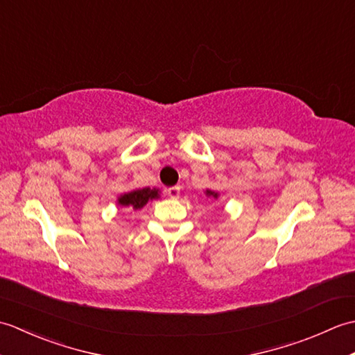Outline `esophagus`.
<instances>
[{"label":"esophagus","mask_w":355,"mask_h":355,"mask_svg":"<svg viewBox=\"0 0 355 355\" xmlns=\"http://www.w3.org/2000/svg\"><path fill=\"white\" fill-rule=\"evenodd\" d=\"M168 195L171 198H178L180 197V187L178 186H172V187H168Z\"/></svg>","instance_id":"esophagus-1"}]
</instances>
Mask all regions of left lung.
Listing matches in <instances>:
<instances>
[{"label": "left lung", "instance_id": "1", "mask_svg": "<svg viewBox=\"0 0 355 355\" xmlns=\"http://www.w3.org/2000/svg\"><path fill=\"white\" fill-rule=\"evenodd\" d=\"M207 195H210V197H214V198L218 197V193H215V192H212V191H207Z\"/></svg>", "mask_w": 355, "mask_h": 355}]
</instances>
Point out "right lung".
I'll return each mask as SVG.
<instances>
[{
  "label": "right lung",
  "instance_id": "right-lung-1",
  "mask_svg": "<svg viewBox=\"0 0 355 355\" xmlns=\"http://www.w3.org/2000/svg\"><path fill=\"white\" fill-rule=\"evenodd\" d=\"M153 198H158V191L149 189V187H143V189H137V191L122 195V197L119 198V205H122L123 207L141 209L149 200Z\"/></svg>",
  "mask_w": 355,
  "mask_h": 355
}]
</instances>
